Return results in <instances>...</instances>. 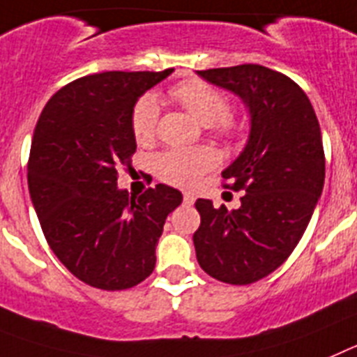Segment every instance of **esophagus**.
<instances>
[{
    "mask_svg": "<svg viewBox=\"0 0 357 357\" xmlns=\"http://www.w3.org/2000/svg\"><path fill=\"white\" fill-rule=\"evenodd\" d=\"M194 201H196V196H194V194H190V192H185V194H183V203L185 204H194Z\"/></svg>",
    "mask_w": 357,
    "mask_h": 357,
    "instance_id": "obj_1",
    "label": "esophagus"
}]
</instances>
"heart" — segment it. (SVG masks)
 <instances>
[{
  "mask_svg": "<svg viewBox=\"0 0 357 357\" xmlns=\"http://www.w3.org/2000/svg\"><path fill=\"white\" fill-rule=\"evenodd\" d=\"M170 97L192 113L201 123L225 140H237L243 127L230 116V100L225 93L199 79L183 80L170 88ZM160 122V105L156 98L145 95L136 102L131 116L135 140L147 145L154 140ZM217 163V156L208 147L169 149L158 154L153 161L154 172L161 181L174 187L190 188L199 183Z\"/></svg>",
  "mask_w": 357,
  "mask_h": 357,
  "instance_id": "heart-1",
  "label": "heart"
}]
</instances>
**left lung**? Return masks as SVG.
<instances>
[{
  "mask_svg": "<svg viewBox=\"0 0 357 357\" xmlns=\"http://www.w3.org/2000/svg\"><path fill=\"white\" fill-rule=\"evenodd\" d=\"M243 98L252 114L250 140L222 172L241 208L197 199V262L225 284L246 286L268 277L293 253L307 228L325 181L320 123L294 80L260 64L197 71Z\"/></svg>",
  "mask_w": 357,
  "mask_h": 357,
  "instance_id": "1",
  "label": "left lung"
}]
</instances>
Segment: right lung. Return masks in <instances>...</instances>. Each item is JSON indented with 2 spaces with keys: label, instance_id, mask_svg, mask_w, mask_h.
Listing matches in <instances>:
<instances>
[{
  "label": "right lung",
  "instance_id": "obj_1",
  "mask_svg": "<svg viewBox=\"0 0 357 357\" xmlns=\"http://www.w3.org/2000/svg\"><path fill=\"white\" fill-rule=\"evenodd\" d=\"M172 71L80 77L37 120L29 158L33 208L64 268L97 289H129L153 273L167 215L181 204V192L167 185L138 197L116 187L136 151L132 107Z\"/></svg>",
  "mask_w": 357,
  "mask_h": 357
}]
</instances>
